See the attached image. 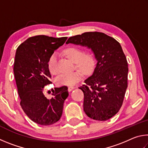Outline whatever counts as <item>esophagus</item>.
<instances>
[{
  "label": "esophagus",
  "instance_id": "obj_1",
  "mask_svg": "<svg viewBox=\"0 0 148 148\" xmlns=\"http://www.w3.org/2000/svg\"><path fill=\"white\" fill-rule=\"evenodd\" d=\"M74 89V87H73V86H70V87H68V91H72V90H73Z\"/></svg>",
  "mask_w": 148,
  "mask_h": 148
}]
</instances>
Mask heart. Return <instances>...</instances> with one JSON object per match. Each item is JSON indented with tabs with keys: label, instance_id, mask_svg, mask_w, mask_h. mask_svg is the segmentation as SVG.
Returning a JSON list of instances; mask_svg holds the SVG:
<instances>
[{
	"label": "heart",
	"instance_id": "1",
	"mask_svg": "<svg viewBox=\"0 0 148 148\" xmlns=\"http://www.w3.org/2000/svg\"><path fill=\"white\" fill-rule=\"evenodd\" d=\"M66 57L76 63V66L83 71L85 74H89L92 72L95 64L93 54L91 51H84L83 49L77 47H71L64 51ZM59 54L53 52L48 60V68L50 72L53 74L59 73L58 68ZM83 77V74L80 71L71 72H64L57 77L56 82L60 86H74Z\"/></svg>",
	"mask_w": 148,
	"mask_h": 148
}]
</instances>
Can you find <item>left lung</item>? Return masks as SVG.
<instances>
[{"instance_id": "1", "label": "left lung", "mask_w": 148, "mask_h": 148, "mask_svg": "<svg viewBox=\"0 0 148 148\" xmlns=\"http://www.w3.org/2000/svg\"><path fill=\"white\" fill-rule=\"evenodd\" d=\"M91 49L97 62L91 76L79 87L84 94V110L90 118L106 121L115 116L123 102L127 88L128 63L121 45L103 32H87L68 39Z\"/></svg>"}]
</instances>
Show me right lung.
Returning a JSON list of instances; mask_svg holds the SVG:
<instances>
[{
    "label": "right lung",
    "mask_w": 148,
    "mask_h": 148,
    "mask_svg": "<svg viewBox=\"0 0 148 148\" xmlns=\"http://www.w3.org/2000/svg\"><path fill=\"white\" fill-rule=\"evenodd\" d=\"M66 39L38 35L27 39L16 50L14 73L20 105L27 116L37 124L52 125L62 116L64 102L69 96L67 87H56L51 99L46 98L44 89L51 83L49 57Z\"/></svg>",
    "instance_id": "right-lung-1"
}]
</instances>
